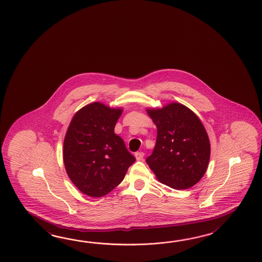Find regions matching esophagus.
<instances>
[{
  "label": "esophagus",
  "mask_w": 262,
  "mask_h": 262,
  "mask_svg": "<svg viewBox=\"0 0 262 262\" xmlns=\"http://www.w3.org/2000/svg\"><path fill=\"white\" fill-rule=\"evenodd\" d=\"M135 157H136V159L137 160H142L143 159V157H144V152H142V151H137L136 154H135Z\"/></svg>",
  "instance_id": "esophagus-1"
}]
</instances>
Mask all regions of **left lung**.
I'll list each match as a JSON object with an SVG mask.
<instances>
[{
	"label": "left lung",
	"mask_w": 262,
	"mask_h": 262,
	"mask_svg": "<svg viewBox=\"0 0 262 262\" xmlns=\"http://www.w3.org/2000/svg\"><path fill=\"white\" fill-rule=\"evenodd\" d=\"M157 127L156 144L146 162L156 179L174 189H188L205 174L211 144L200 118L187 106L170 103L148 108Z\"/></svg>",
	"instance_id": "obj_1"
}]
</instances>
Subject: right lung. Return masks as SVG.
I'll return each instance as SVG.
<instances>
[{
  "label": "right lung",
  "instance_id": "obj_1",
  "mask_svg": "<svg viewBox=\"0 0 262 262\" xmlns=\"http://www.w3.org/2000/svg\"><path fill=\"white\" fill-rule=\"evenodd\" d=\"M123 108L94 102L74 115L63 141L67 175L80 192L93 198L108 194L136 161L114 133Z\"/></svg>",
  "mask_w": 262,
  "mask_h": 262
}]
</instances>
